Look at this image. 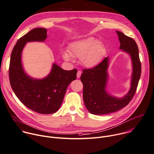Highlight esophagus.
Segmentation results:
<instances>
[{
  "instance_id": "esophagus-1",
  "label": "esophagus",
  "mask_w": 154,
  "mask_h": 154,
  "mask_svg": "<svg viewBox=\"0 0 154 154\" xmlns=\"http://www.w3.org/2000/svg\"><path fill=\"white\" fill-rule=\"evenodd\" d=\"M81 75H82V72L80 71H78V72L77 73V78H80Z\"/></svg>"
}]
</instances>
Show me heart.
<instances>
[{
  "mask_svg": "<svg viewBox=\"0 0 154 154\" xmlns=\"http://www.w3.org/2000/svg\"><path fill=\"white\" fill-rule=\"evenodd\" d=\"M105 51L103 43L95 37H88L70 43L69 51H62V56L66 61L72 60L73 57L81 59L84 66L92 68L100 62Z\"/></svg>",
  "mask_w": 154,
  "mask_h": 154,
  "instance_id": "1",
  "label": "heart"
}]
</instances>
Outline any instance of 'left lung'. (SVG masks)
<instances>
[{
  "mask_svg": "<svg viewBox=\"0 0 154 154\" xmlns=\"http://www.w3.org/2000/svg\"><path fill=\"white\" fill-rule=\"evenodd\" d=\"M116 32L120 43V49L128 53L131 58L132 73L131 88L128 92L121 98L108 93L106 89L109 62L108 57L94 68L83 69L80 77L83 85V101L88 111L94 115L114 112L128 105L136 92L140 78L141 66L135 41L120 31H116Z\"/></svg>",
  "mask_w": 154,
  "mask_h": 154,
  "instance_id": "1",
  "label": "left lung"
}]
</instances>
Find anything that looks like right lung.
Masks as SVG:
<instances>
[{
    "label": "right lung",
    "mask_w": 154,
    "mask_h": 154,
    "mask_svg": "<svg viewBox=\"0 0 154 154\" xmlns=\"http://www.w3.org/2000/svg\"><path fill=\"white\" fill-rule=\"evenodd\" d=\"M47 30L37 28L18 40L11 55L9 78L11 88L19 100L29 109L42 114H53L60 108L66 89L76 79L77 70H64L53 63L49 74L37 79L25 71L22 63V53L27 42H44Z\"/></svg>",
    "instance_id": "add662e5"
}]
</instances>
